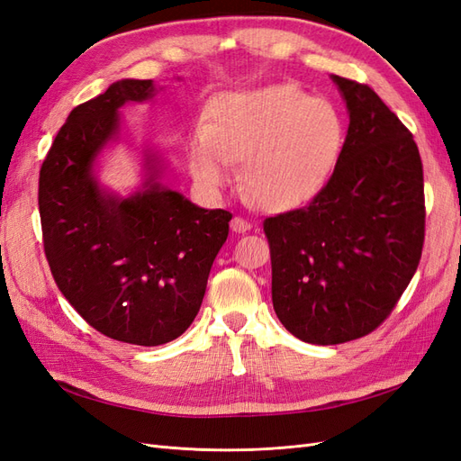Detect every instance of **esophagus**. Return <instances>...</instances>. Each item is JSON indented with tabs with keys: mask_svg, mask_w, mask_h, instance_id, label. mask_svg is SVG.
<instances>
[{
	"mask_svg": "<svg viewBox=\"0 0 461 461\" xmlns=\"http://www.w3.org/2000/svg\"><path fill=\"white\" fill-rule=\"evenodd\" d=\"M230 229H232V232H246V230H249V222L246 219L236 215L230 221Z\"/></svg>",
	"mask_w": 461,
	"mask_h": 461,
	"instance_id": "obj_1",
	"label": "esophagus"
}]
</instances>
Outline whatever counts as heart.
<instances>
[{
    "label": "heart",
    "mask_w": 461,
    "mask_h": 461,
    "mask_svg": "<svg viewBox=\"0 0 461 461\" xmlns=\"http://www.w3.org/2000/svg\"><path fill=\"white\" fill-rule=\"evenodd\" d=\"M344 144V121L329 100L294 85L227 92L209 105L207 124L186 138L192 176L207 190L225 188L242 161L244 196L281 213L315 198Z\"/></svg>",
    "instance_id": "b5f03b06"
}]
</instances>
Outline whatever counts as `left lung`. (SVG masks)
Segmentation results:
<instances>
[{
    "mask_svg": "<svg viewBox=\"0 0 461 461\" xmlns=\"http://www.w3.org/2000/svg\"><path fill=\"white\" fill-rule=\"evenodd\" d=\"M330 78L350 124L329 183L308 207L263 222L275 313L296 339L319 346L383 323L425 239L423 165L411 132L369 86Z\"/></svg>",
    "mask_w": 461,
    "mask_h": 461,
    "instance_id": "8db88e82",
    "label": "left lung"
}]
</instances>
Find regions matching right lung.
<instances>
[{"label": "right lung", "instance_id": "1", "mask_svg": "<svg viewBox=\"0 0 461 461\" xmlns=\"http://www.w3.org/2000/svg\"><path fill=\"white\" fill-rule=\"evenodd\" d=\"M153 80L122 78L71 111L40 171L44 248L63 296L105 337L159 346L198 315L232 215L167 186L165 156L140 151V185L105 186V153L122 140L121 109L151 102Z\"/></svg>", "mask_w": 461, "mask_h": 461}]
</instances>
